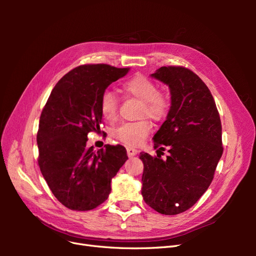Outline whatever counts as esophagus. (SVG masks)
<instances>
[{
  "label": "esophagus",
  "mask_w": 256,
  "mask_h": 256,
  "mask_svg": "<svg viewBox=\"0 0 256 256\" xmlns=\"http://www.w3.org/2000/svg\"><path fill=\"white\" fill-rule=\"evenodd\" d=\"M127 154L129 157H134L138 154V150L136 148H132V147H127Z\"/></svg>",
  "instance_id": "obj_1"
}]
</instances>
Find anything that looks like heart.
<instances>
[{"instance_id": "b5f03b06", "label": "heart", "mask_w": 256, "mask_h": 256, "mask_svg": "<svg viewBox=\"0 0 256 256\" xmlns=\"http://www.w3.org/2000/svg\"><path fill=\"white\" fill-rule=\"evenodd\" d=\"M120 92L127 98L140 102L138 118H142L134 122L124 124L115 130V138L129 146H138L147 138L152 130L150 118L154 122L166 118L170 110V98L166 92L159 90L157 84L143 74H136L125 81ZM100 114L106 122H115L118 118V99L110 92H104L99 102Z\"/></svg>"}]
</instances>
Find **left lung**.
I'll list each match as a JSON object with an SVG mask.
<instances>
[{"label":"left lung","mask_w":256,"mask_h":256,"mask_svg":"<svg viewBox=\"0 0 256 256\" xmlns=\"http://www.w3.org/2000/svg\"><path fill=\"white\" fill-rule=\"evenodd\" d=\"M152 76L168 85L172 106L154 136L157 156L140 154L142 196L156 212L178 214L194 205L214 180L223 152L221 120L210 90L190 69L164 66ZM166 146L170 154L162 160Z\"/></svg>","instance_id":"1"}]
</instances>
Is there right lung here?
<instances>
[{
	"mask_svg": "<svg viewBox=\"0 0 256 256\" xmlns=\"http://www.w3.org/2000/svg\"><path fill=\"white\" fill-rule=\"evenodd\" d=\"M129 68L86 64L62 78L44 104L37 132L38 166L60 203L72 210H92L111 192V180L128 159L122 145L94 152L88 134L102 124L99 102L106 88Z\"/></svg>",
	"mask_w": 256,
	"mask_h": 256,
	"instance_id": "1",
	"label": "right lung"
}]
</instances>
